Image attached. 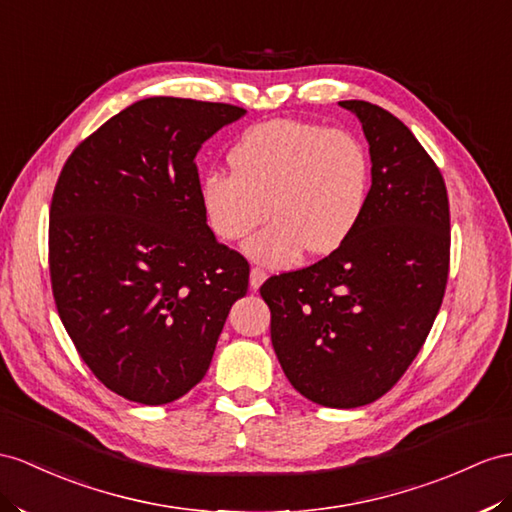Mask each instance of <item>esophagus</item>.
<instances>
[{"instance_id": "34e87169", "label": "esophagus", "mask_w": 512, "mask_h": 512, "mask_svg": "<svg viewBox=\"0 0 512 512\" xmlns=\"http://www.w3.org/2000/svg\"><path fill=\"white\" fill-rule=\"evenodd\" d=\"M264 281H266V272L261 268H253L251 270V290H259Z\"/></svg>"}]
</instances>
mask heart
Here are the masks:
<instances>
[{"instance_id":"b5f03b06","label":"heart","mask_w":512,"mask_h":512,"mask_svg":"<svg viewBox=\"0 0 512 512\" xmlns=\"http://www.w3.org/2000/svg\"><path fill=\"white\" fill-rule=\"evenodd\" d=\"M231 175L209 170L199 186L207 227L238 242L270 212L244 253L266 268H287L305 253L331 255L363 218L370 160L342 129L277 119L246 129L229 151Z\"/></svg>"}]
</instances>
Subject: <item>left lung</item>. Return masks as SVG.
<instances>
[{"label": "left lung", "mask_w": 512, "mask_h": 512, "mask_svg": "<svg viewBox=\"0 0 512 512\" xmlns=\"http://www.w3.org/2000/svg\"><path fill=\"white\" fill-rule=\"evenodd\" d=\"M339 106L370 144L363 218L335 253L259 292L287 381L311 402L355 409L396 385L426 342L448 283L450 205L409 127L368 101Z\"/></svg>", "instance_id": "obj_1"}]
</instances>
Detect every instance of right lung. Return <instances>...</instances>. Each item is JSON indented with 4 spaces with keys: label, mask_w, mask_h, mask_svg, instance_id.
Listing matches in <instances>:
<instances>
[{
    "label": "right lung",
    "mask_w": 512,
    "mask_h": 512,
    "mask_svg": "<svg viewBox=\"0 0 512 512\" xmlns=\"http://www.w3.org/2000/svg\"><path fill=\"white\" fill-rule=\"evenodd\" d=\"M246 110L149 97L131 103L64 164L49 212V272L69 337L99 381L140 404L201 383L246 259L216 240L194 157Z\"/></svg>",
    "instance_id": "add662e5"
}]
</instances>
